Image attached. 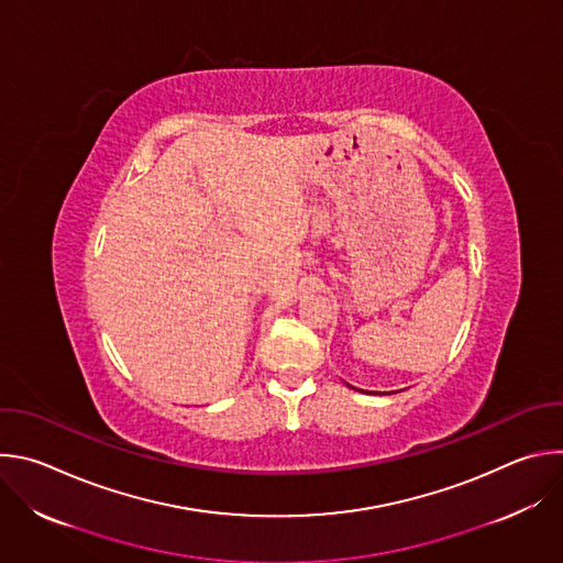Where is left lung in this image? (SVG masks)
I'll use <instances>...</instances> for the list:
<instances>
[{"instance_id":"left-lung-1","label":"left lung","mask_w":563,"mask_h":563,"mask_svg":"<svg viewBox=\"0 0 563 563\" xmlns=\"http://www.w3.org/2000/svg\"><path fill=\"white\" fill-rule=\"evenodd\" d=\"M347 387H352V389H358V387H354V385H350V383H347ZM358 391H365V394H372V391H367V389H358Z\"/></svg>"}]
</instances>
